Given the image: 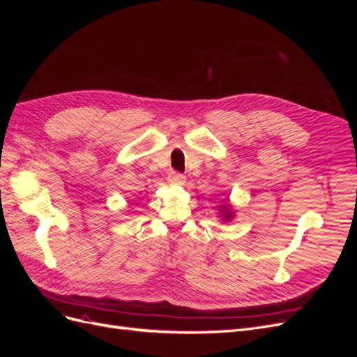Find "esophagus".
I'll return each mask as SVG.
<instances>
[{
  "mask_svg": "<svg viewBox=\"0 0 357 357\" xmlns=\"http://www.w3.org/2000/svg\"><path fill=\"white\" fill-rule=\"evenodd\" d=\"M168 181L171 183V185H176V186H183L186 183V177L180 174V172H176V171H171L168 174Z\"/></svg>",
  "mask_w": 357,
  "mask_h": 357,
  "instance_id": "34e87169",
  "label": "esophagus"
}]
</instances>
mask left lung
Here are the masks:
<instances>
[{
	"instance_id": "left-lung-1",
	"label": "left lung",
	"mask_w": 357,
	"mask_h": 357,
	"mask_svg": "<svg viewBox=\"0 0 357 357\" xmlns=\"http://www.w3.org/2000/svg\"><path fill=\"white\" fill-rule=\"evenodd\" d=\"M219 218L223 222H231L235 218V211L232 208V205L229 204V199H226L223 204L219 205Z\"/></svg>"
}]
</instances>
